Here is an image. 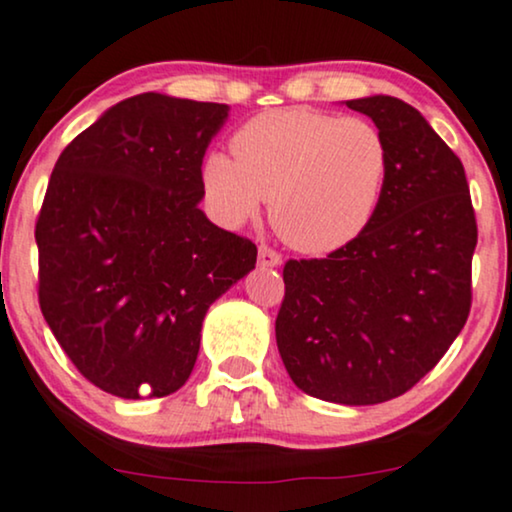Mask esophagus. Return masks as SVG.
Segmentation results:
<instances>
[{"label": "esophagus", "instance_id": "esophagus-1", "mask_svg": "<svg viewBox=\"0 0 512 512\" xmlns=\"http://www.w3.org/2000/svg\"><path fill=\"white\" fill-rule=\"evenodd\" d=\"M257 260H260V267H278V264L283 262L281 252H276L274 248H269V245H260V250H257Z\"/></svg>", "mask_w": 512, "mask_h": 512}]
</instances>
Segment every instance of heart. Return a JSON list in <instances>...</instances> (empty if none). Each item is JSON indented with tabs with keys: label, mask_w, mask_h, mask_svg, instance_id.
<instances>
[{
	"label": "heart",
	"mask_w": 512,
	"mask_h": 512,
	"mask_svg": "<svg viewBox=\"0 0 512 512\" xmlns=\"http://www.w3.org/2000/svg\"><path fill=\"white\" fill-rule=\"evenodd\" d=\"M236 158L210 153L203 191L212 215L241 226L269 217L295 250L333 252L354 241L383 203L392 151L364 118L286 108L257 115L231 141Z\"/></svg>",
	"instance_id": "1"
}]
</instances>
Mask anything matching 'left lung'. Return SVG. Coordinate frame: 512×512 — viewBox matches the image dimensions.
I'll use <instances>...</instances> for the list:
<instances>
[{
	"label": "left lung",
	"instance_id": "8db88e82",
	"mask_svg": "<svg viewBox=\"0 0 512 512\" xmlns=\"http://www.w3.org/2000/svg\"><path fill=\"white\" fill-rule=\"evenodd\" d=\"M347 106L390 144L383 203L328 257L286 262L276 345L302 392L368 406L409 392L461 333L477 222L463 163L416 108L394 96Z\"/></svg>",
	"mask_w": 512,
	"mask_h": 512
}]
</instances>
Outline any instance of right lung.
I'll use <instances>...</instances> for the list:
<instances>
[{
	"instance_id": "1",
	"label": "right lung",
	"mask_w": 512,
	"mask_h": 512,
	"mask_svg": "<svg viewBox=\"0 0 512 512\" xmlns=\"http://www.w3.org/2000/svg\"><path fill=\"white\" fill-rule=\"evenodd\" d=\"M226 115L224 103L139 94L58 155L35 224L37 297L58 345L103 392H177L210 304L255 269V243L198 208Z\"/></svg>"
}]
</instances>
